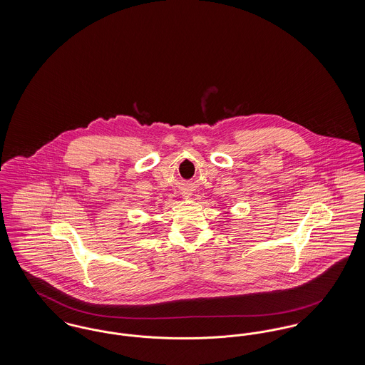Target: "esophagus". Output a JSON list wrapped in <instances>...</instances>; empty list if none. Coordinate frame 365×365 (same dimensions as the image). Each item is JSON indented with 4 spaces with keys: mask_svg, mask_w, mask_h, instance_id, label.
I'll return each instance as SVG.
<instances>
[{
    "mask_svg": "<svg viewBox=\"0 0 365 365\" xmlns=\"http://www.w3.org/2000/svg\"><path fill=\"white\" fill-rule=\"evenodd\" d=\"M185 197H189V194H187V192H185Z\"/></svg>",
    "mask_w": 365,
    "mask_h": 365,
    "instance_id": "34e87169",
    "label": "esophagus"
}]
</instances>
